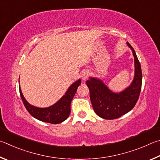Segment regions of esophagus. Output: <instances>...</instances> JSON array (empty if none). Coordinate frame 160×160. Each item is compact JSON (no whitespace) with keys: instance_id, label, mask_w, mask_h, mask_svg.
Wrapping results in <instances>:
<instances>
[{"instance_id":"1","label":"esophagus","mask_w":160,"mask_h":160,"mask_svg":"<svg viewBox=\"0 0 160 160\" xmlns=\"http://www.w3.org/2000/svg\"><path fill=\"white\" fill-rule=\"evenodd\" d=\"M89 76V72L88 70H84V71H83L82 73V78L83 81H86L88 77Z\"/></svg>"}]
</instances>
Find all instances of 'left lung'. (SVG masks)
I'll return each instance as SVG.
<instances>
[{
    "instance_id": "obj_1",
    "label": "left lung",
    "mask_w": 160,
    "mask_h": 160,
    "mask_svg": "<svg viewBox=\"0 0 160 160\" xmlns=\"http://www.w3.org/2000/svg\"><path fill=\"white\" fill-rule=\"evenodd\" d=\"M127 44L132 50L135 66L134 77L129 86L116 93L110 90L100 78L89 77L86 81L94 112L102 119L119 118L132 110L138 100L142 86L141 67L135 50L128 42Z\"/></svg>"
}]
</instances>
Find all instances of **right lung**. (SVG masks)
<instances>
[{
	"label": "right lung",
	"mask_w": 160,
	"mask_h": 160,
	"mask_svg": "<svg viewBox=\"0 0 160 160\" xmlns=\"http://www.w3.org/2000/svg\"><path fill=\"white\" fill-rule=\"evenodd\" d=\"M81 83H82L81 79L76 81L69 86L66 93L57 102L50 107L44 108H38L29 104L22 93L20 86H19V93L24 105L31 115L41 122L57 124L65 121L69 117L71 112L70 109L71 102L77 92V88L78 86L81 85Z\"/></svg>",
	"instance_id": "right-lung-1"
}]
</instances>
